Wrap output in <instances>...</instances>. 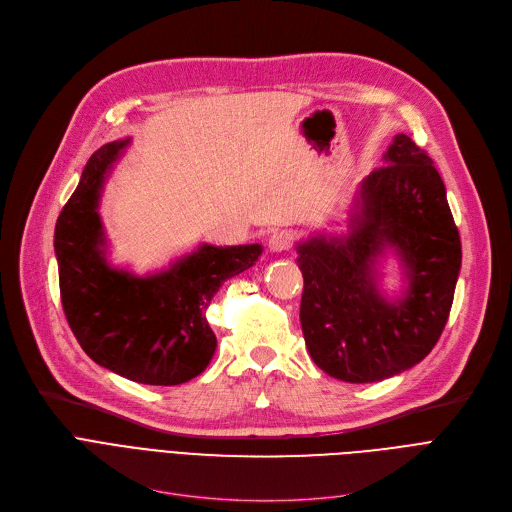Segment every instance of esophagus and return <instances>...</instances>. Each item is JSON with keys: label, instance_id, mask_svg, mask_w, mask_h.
<instances>
[{"label": "esophagus", "instance_id": "1", "mask_svg": "<svg viewBox=\"0 0 512 512\" xmlns=\"http://www.w3.org/2000/svg\"><path fill=\"white\" fill-rule=\"evenodd\" d=\"M267 247H270V251L274 253H282V251H288L292 247V234L286 232V230H278L270 236V240H267Z\"/></svg>", "mask_w": 512, "mask_h": 512}]
</instances>
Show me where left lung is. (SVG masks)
Masks as SVG:
<instances>
[{
    "instance_id": "8db88e82",
    "label": "left lung",
    "mask_w": 512,
    "mask_h": 512,
    "mask_svg": "<svg viewBox=\"0 0 512 512\" xmlns=\"http://www.w3.org/2000/svg\"><path fill=\"white\" fill-rule=\"evenodd\" d=\"M394 250L408 286L388 302L374 263ZM305 288L301 326L319 369L342 382L369 384L411 369L436 346L461 272V238L434 161L396 134L359 186L348 234L299 242Z\"/></svg>"
}]
</instances>
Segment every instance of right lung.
<instances>
[{
    "label": "right lung",
    "instance_id": "obj_1",
    "mask_svg": "<svg viewBox=\"0 0 512 512\" xmlns=\"http://www.w3.org/2000/svg\"><path fill=\"white\" fill-rule=\"evenodd\" d=\"M130 139L99 147L56 224L60 294L68 326L101 367L149 386L197 378L215 346L205 311L220 286L259 259L261 245H201L170 270L139 278L105 259L103 182Z\"/></svg>",
    "mask_w": 512,
    "mask_h": 512
}]
</instances>
